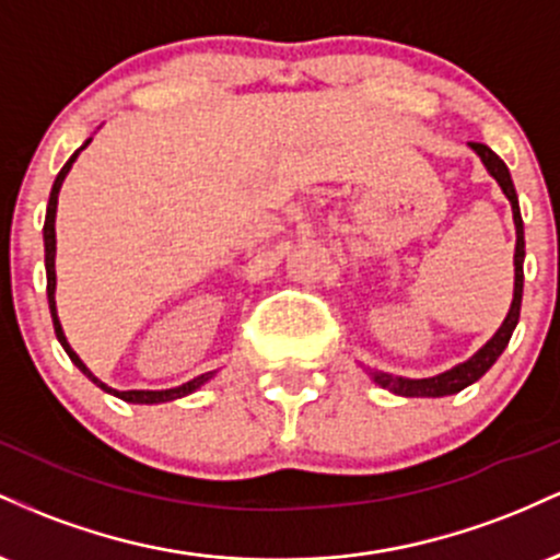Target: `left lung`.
<instances>
[{
    "label": "left lung",
    "mask_w": 560,
    "mask_h": 560,
    "mask_svg": "<svg viewBox=\"0 0 560 560\" xmlns=\"http://www.w3.org/2000/svg\"><path fill=\"white\" fill-rule=\"evenodd\" d=\"M471 147L477 150V155L481 158V163L487 165V171L498 178L500 189L505 191V197L511 199L513 208V223H516V289H513V302L511 311L500 326L498 334L487 342L471 361L455 365L453 371H445V374L432 376V378H402V376H392L384 374V371H374V382L382 384L384 389H392L395 395H405V397H442V395H455V392L466 389L468 384H474L477 378H481L487 371L492 369V363L503 355L505 345L511 342V334L518 324V313H522V294H524V221H522V210H518V197L516 189H513L511 173H508V165L500 160L487 144L481 141H471Z\"/></svg>",
    "instance_id": "obj_1"
}]
</instances>
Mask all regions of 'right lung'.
I'll use <instances>...</instances> for the list:
<instances>
[{
	"label": "right lung",
	"mask_w": 560,
	"mask_h": 560,
	"mask_svg": "<svg viewBox=\"0 0 560 560\" xmlns=\"http://www.w3.org/2000/svg\"><path fill=\"white\" fill-rule=\"evenodd\" d=\"M89 141H92V139H86V144H89ZM86 144H83V147H86ZM83 147H81V150H83ZM81 150H75L73 155H70L68 163L62 165V171L57 173V178H55V184H52V195H49V205H47V218H44V266H47V298H49V311H52L55 334H57V339H60V345L66 347V352H68L70 361L79 365V369H81L83 374H86L89 378H92L96 387H102L105 392H110V395L120 397V400H126V402H144V405H152V402L176 400V397H184V395H189V392H195L197 387H202V384L208 382V378L213 376V374H202V376L191 378V382L182 384V387L160 389V392H150V389H128V392H118V389H110V387H107V384H102L100 378H96V376L92 374V371L86 369V365H83V361H81L79 355H75L73 350H70L66 334H62L60 320H57V307H55V213H57V195H60V186H62V182H66L70 165H73V160L79 158Z\"/></svg>",
	"instance_id": "add662e5"
}]
</instances>
